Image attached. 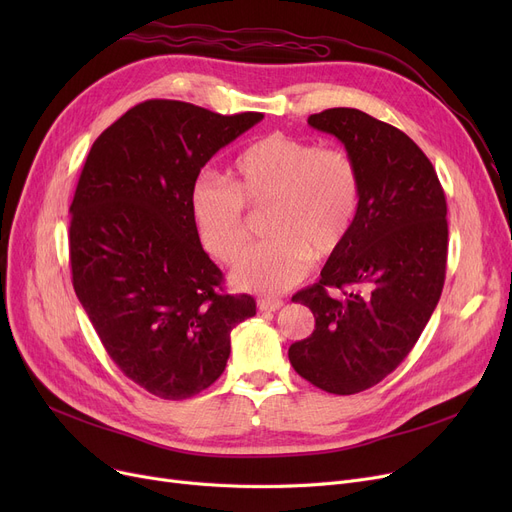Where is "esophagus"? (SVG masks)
Instances as JSON below:
<instances>
[{"label": "esophagus", "mask_w": 512, "mask_h": 512, "mask_svg": "<svg viewBox=\"0 0 512 512\" xmlns=\"http://www.w3.org/2000/svg\"><path fill=\"white\" fill-rule=\"evenodd\" d=\"M282 299H259L257 307L259 311H278L282 307Z\"/></svg>", "instance_id": "esophagus-1"}]
</instances>
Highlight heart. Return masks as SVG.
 Wrapping results in <instances>:
<instances>
[{
    "label": "heart",
    "mask_w": 512,
    "mask_h": 512,
    "mask_svg": "<svg viewBox=\"0 0 512 512\" xmlns=\"http://www.w3.org/2000/svg\"><path fill=\"white\" fill-rule=\"evenodd\" d=\"M270 203L265 240L236 261V286L278 294L299 284L313 257L334 255L351 234L361 207V174L338 147L272 132L242 149L226 178L199 176L191 213L203 247L230 263L249 240L247 205Z\"/></svg>",
    "instance_id": "obj_1"
}]
</instances>
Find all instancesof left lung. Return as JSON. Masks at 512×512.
Instances as JSON below:
<instances>
[{"mask_svg": "<svg viewBox=\"0 0 512 512\" xmlns=\"http://www.w3.org/2000/svg\"><path fill=\"white\" fill-rule=\"evenodd\" d=\"M307 122L355 159L361 207L319 282L292 297L313 311L315 330L288 348V359L313 386L357 394L405 361L440 301L446 197L432 161L402 130L353 107Z\"/></svg>", "mask_w": 512, "mask_h": 512, "instance_id": "8db88e82", "label": "left lung"}]
</instances>
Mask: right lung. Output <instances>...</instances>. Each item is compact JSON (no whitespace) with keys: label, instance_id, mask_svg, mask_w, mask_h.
Wrapping results in <instances>:
<instances>
[{"label":"right lung","instance_id":"right-lung-1","mask_svg":"<svg viewBox=\"0 0 512 512\" xmlns=\"http://www.w3.org/2000/svg\"><path fill=\"white\" fill-rule=\"evenodd\" d=\"M259 120L149 99L99 134L80 172L68 234L74 292L120 371L164 400L218 380L232 328L255 315L249 294L224 292L201 247L191 186Z\"/></svg>","mask_w":512,"mask_h":512}]
</instances>
